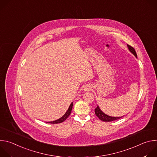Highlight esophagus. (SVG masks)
<instances>
[{
	"label": "esophagus",
	"mask_w": 157,
	"mask_h": 157,
	"mask_svg": "<svg viewBox=\"0 0 157 157\" xmlns=\"http://www.w3.org/2000/svg\"><path fill=\"white\" fill-rule=\"evenodd\" d=\"M92 89V87L91 86H89V85H87L85 86L84 87V91H91Z\"/></svg>",
	"instance_id": "34e87169"
}]
</instances>
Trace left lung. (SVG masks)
<instances>
[{
  "label": "left lung",
  "mask_w": 157,
  "mask_h": 157,
  "mask_svg": "<svg viewBox=\"0 0 157 157\" xmlns=\"http://www.w3.org/2000/svg\"><path fill=\"white\" fill-rule=\"evenodd\" d=\"M127 47L128 48V50L134 55L136 58H137V55L136 53V52L133 47H132L131 46L128 45L127 44ZM95 114L96 115L99 117V119L100 120H101L102 121L104 122H111V121H114L116 120H117L122 117H112V116H109L107 114H105V113H104L100 109L98 105V107L95 109Z\"/></svg>",
  "instance_id": "8db88e82"
}]
</instances>
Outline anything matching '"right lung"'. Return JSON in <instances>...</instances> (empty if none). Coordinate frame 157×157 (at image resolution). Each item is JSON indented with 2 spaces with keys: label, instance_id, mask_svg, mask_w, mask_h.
Returning a JSON list of instances; mask_svg holds the SVG:
<instances>
[{
  "label": "right lung",
  "instance_id": "1",
  "mask_svg": "<svg viewBox=\"0 0 157 157\" xmlns=\"http://www.w3.org/2000/svg\"><path fill=\"white\" fill-rule=\"evenodd\" d=\"M72 109H73V102L70 104L68 110L66 112V113L61 118H59V119H57L56 121H54L47 122V123H49V124H59V123H61V122H64L67 118L69 117V116L70 115Z\"/></svg>",
  "mask_w": 157,
  "mask_h": 157
}]
</instances>
